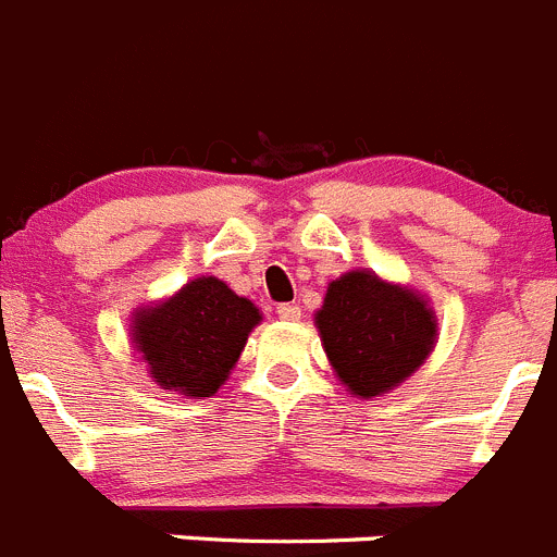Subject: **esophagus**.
Segmentation results:
<instances>
[{
	"instance_id": "34e87169",
	"label": "esophagus",
	"mask_w": 557,
	"mask_h": 557,
	"mask_svg": "<svg viewBox=\"0 0 557 557\" xmlns=\"http://www.w3.org/2000/svg\"><path fill=\"white\" fill-rule=\"evenodd\" d=\"M277 315L283 321H299V315H302V308H296V305H280Z\"/></svg>"
}]
</instances>
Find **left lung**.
<instances>
[{
    "label": "left lung",
    "mask_w": 557,
    "mask_h": 557,
    "mask_svg": "<svg viewBox=\"0 0 557 557\" xmlns=\"http://www.w3.org/2000/svg\"><path fill=\"white\" fill-rule=\"evenodd\" d=\"M315 326L337 379L357 398H376L398 387L423 366L436 343L429 299L368 269L332 280Z\"/></svg>",
    "instance_id": "8db88e82"
}]
</instances>
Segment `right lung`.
I'll list each match as a JSON object with an SVG mask.
<instances>
[{
    "mask_svg": "<svg viewBox=\"0 0 557 557\" xmlns=\"http://www.w3.org/2000/svg\"><path fill=\"white\" fill-rule=\"evenodd\" d=\"M261 310L216 277H197L134 313L132 341L161 389L208 398L231 376Z\"/></svg>",
    "mask_w": 557,
    "mask_h": 557,
    "instance_id": "1",
    "label": "right lung"
}]
</instances>
